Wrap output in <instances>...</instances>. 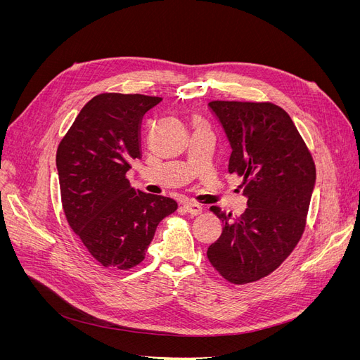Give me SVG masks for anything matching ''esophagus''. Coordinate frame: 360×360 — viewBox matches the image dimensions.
<instances>
[{"label": "esophagus", "mask_w": 360, "mask_h": 360, "mask_svg": "<svg viewBox=\"0 0 360 360\" xmlns=\"http://www.w3.org/2000/svg\"><path fill=\"white\" fill-rule=\"evenodd\" d=\"M182 209H184V212L190 213V214H193V216H197V214H200V213L202 212V207H201L198 202H194V201L185 202V204L182 205Z\"/></svg>", "instance_id": "esophagus-1"}]
</instances>
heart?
I'll use <instances>...</instances> for the list:
<instances>
[{
  "instance_id": "obj_1",
  "label": "heart",
  "mask_w": 360,
  "mask_h": 360,
  "mask_svg": "<svg viewBox=\"0 0 360 360\" xmlns=\"http://www.w3.org/2000/svg\"><path fill=\"white\" fill-rule=\"evenodd\" d=\"M197 124H201V121H200V120H197Z\"/></svg>"
}]
</instances>
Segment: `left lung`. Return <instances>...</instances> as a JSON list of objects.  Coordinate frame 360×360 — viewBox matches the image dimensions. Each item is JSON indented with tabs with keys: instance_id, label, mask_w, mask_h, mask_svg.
<instances>
[{
	"instance_id": "1",
	"label": "left lung",
	"mask_w": 360,
	"mask_h": 360,
	"mask_svg": "<svg viewBox=\"0 0 360 360\" xmlns=\"http://www.w3.org/2000/svg\"><path fill=\"white\" fill-rule=\"evenodd\" d=\"M209 106L231 143L228 170L242 176L248 207L239 217L210 207L223 221V231L207 257L223 278L245 285L280 267L302 238L315 163L292 118L280 106L236 101H213Z\"/></svg>"
}]
</instances>
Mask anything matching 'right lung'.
I'll return each instance as SVG.
<instances>
[{
    "label": "right lung",
    "instance_id": "obj_1",
    "mask_svg": "<svg viewBox=\"0 0 360 360\" xmlns=\"http://www.w3.org/2000/svg\"><path fill=\"white\" fill-rule=\"evenodd\" d=\"M160 101L101 93L83 106L56 150L67 221L105 269L139 266L160 220L178 209L172 198L134 190L125 176L141 158L144 113Z\"/></svg>",
    "mask_w": 360,
    "mask_h": 360
}]
</instances>
